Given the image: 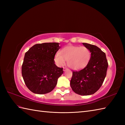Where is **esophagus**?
<instances>
[{
	"mask_svg": "<svg viewBox=\"0 0 125 125\" xmlns=\"http://www.w3.org/2000/svg\"><path fill=\"white\" fill-rule=\"evenodd\" d=\"M66 70H67V69L65 68H63V71H65Z\"/></svg>",
	"mask_w": 125,
	"mask_h": 125,
	"instance_id": "1",
	"label": "esophagus"
}]
</instances>
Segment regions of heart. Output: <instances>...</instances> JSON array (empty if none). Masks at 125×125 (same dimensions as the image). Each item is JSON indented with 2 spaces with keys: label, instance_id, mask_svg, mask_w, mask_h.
<instances>
[{
  "label": "heart",
  "instance_id": "1",
  "mask_svg": "<svg viewBox=\"0 0 125 125\" xmlns=\"http://www.w3.org/2000/svg\"><path fill=\"white\" fill-rule=\"evenodd\" d=\"M91 58V52L85 47L69 46L64 47L61 53L57 52L54 61L58 67H63L67 61L68 65L73 70H79L86 67Z\"/></svg>",
  "mask_w": 125,
  "mask_h": 125
}]
</instances>
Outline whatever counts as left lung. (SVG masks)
Listing matches in <instances>:
<instances>
[{
  "mask_svg": "<svg viewBox=\"0 0 125 125\" xmlns=\"http://www.w3.org/2000/svg\"><path fill=\"white\" fill-rule=\"evenodd\" d=\"M83 44L91 52V58L83 69L73 71L70 86L74 92L82 95L94 94L104 81L108 68L105 53L94 45Z\"/></svg>",
  "mask_w": 125,
  "mask_h": 125,
  "instance_id": "1",
  "label": "left lung"
}]
</instances>
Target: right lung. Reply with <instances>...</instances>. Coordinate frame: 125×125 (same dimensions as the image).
I'll return each instance as SVG.
<instances>
[{
	"label": "right lung",
	"instance_id": "1",
	"mask_svg": "<svg viewBox=\"0 0 125 125\" xmlns=\"http://www.w3.org/2000/svg\"><path fill=\"white\" fill-rule=\"evenodd\" d=\"M59 43L36 44L25 53L22 76L28 89L35 94L51 92L63 73L55 64L54 56L61 47Z\"/></svg>",
	"mask_w": 125,
	"mask_h": 125
}]
</instances>
